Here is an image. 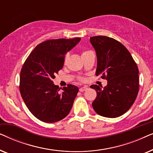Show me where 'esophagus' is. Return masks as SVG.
Returning a JSON list of instances; mask_svg holds the SVG:
<instances>
[{
    "label": "esophagus",
    "instance_id": "1",
    "mask_svg": "<svg viewBox=\"0 0 153 153\" xmlns=\"http://www.w3.org/2000/svg\"><path fill=\"white\" fill-rule=\"evenodd\" d=\"M87 89H88V88L85 87V86L81 87V88H80V89H79V91H80V92H83V91H86Z\"/></svg>",
    "mask_w": 153,
    "mask_h": 153
}]
</instances>
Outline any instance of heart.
<instances>
[{
  "mask_svg": "<svg viewBox=\"0 0 153 153\" xmlns=\"http://www.w3.org/2000/svg\"><path fill=\"white\" fill-rule=\"evenodd\" d=\"M89 52H91V51H83V53H82V56L85 55V54H86V53H89ZM67 58H68V56H65V59H67Z\"/></svg>",
  "mask_w": 153,
  "mask_h": 153,
  "instance_id": "heart-1",
  "label": "heart"
}]
</instances>
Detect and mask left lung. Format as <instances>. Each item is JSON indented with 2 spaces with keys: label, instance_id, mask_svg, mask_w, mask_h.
Here are the masks:
<instances>
[{
  "label": "left lung",
  "instance_id": "1",
  "mask_svg": "<svg viewBox=\"0 0 153 153\" xmlns=\"http://www.w3.org/2000/svg\"><path fill=\"white\" fill-rule=\"evenodd\" d=\"M97 63L95 74L107 80V85H92L97 97L92 103L97 114L117 118L129 109L139 89V69L128 50L120 42L106 36L90 37Z\"/></svg>",
  "mask_w": 153,
  "mask_h": 153
}]
</instances>
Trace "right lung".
Wrapping results in <instances>:
<instances>
[{"mask_svg":"<svg viewBox=\"0 0 153 153\" xmlns=\"http://www.w3.org/2000/svg\"><path fill=\"white\" fill-rule=\"evenodd\" d=\"M81 38L50 39L35 48L20 73L21 95L28 110L39 120L58 122L68 116L79 92L69 84L60 91L53 82L55 74L63 67L65 56Z\"/></svg>","mask_w":153,"mask_h":153,"instance_id":"right-lung-1","label":"right lung"}]
</instances>
